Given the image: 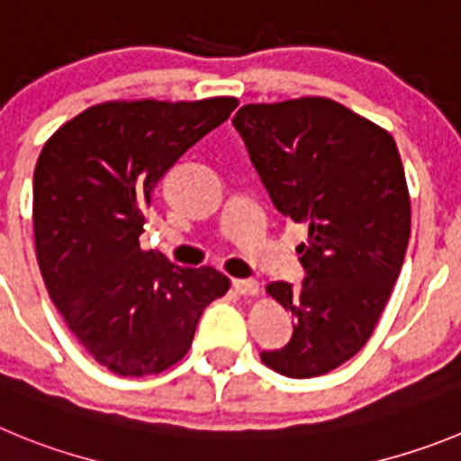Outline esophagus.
Returning a JSON list of instances; mask_svg holds the SVG:
<instances>
[{
  "label": "esophagus",
  "mask_w": 461,
  "mask_h": 461,
  "mask_svg": "<svg viewBox=\"0 0 461 461\" xmlns=\"http://www.w3.org/2000/svg\"><path fill=\"white\" fill-rule=\"evenodd\" d=\"M236 294L240 295H257L259 294V282L257 279H231Z\"/></svg>",
  "instance_id": "1"
}]
</instances>
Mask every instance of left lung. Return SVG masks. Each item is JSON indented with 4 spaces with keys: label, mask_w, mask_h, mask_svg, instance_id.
I'll return each mask as SVG.
<instances>
[{
    "label": "left lung",
    "mask_w": 461,
    "mask_h": 461,
    "mask_svg": "<svg viewBox=\"0 0 461 461\" xmlns=\"http://www.w3.org/2000/svg\"><path fill=\"white\" fill-rule=\"evenodd\" d=\"M231 122L275 209L309 225L298 245L307 277L266 289L294 313V337L261 361L295 380L325 375L366 346L405 261L411 206L398 148L325 97L245 104Z\"/></svg>",
    "instance_id": "left-lung-1"
}]
</instances>
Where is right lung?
Here are the masks:
<instances>
[{
    "instance_id": "add662e5",
    "label": "right lung",
    "mask_w": 461,
    "mask_h": 461,
    "mask_svg": "<svg viewBox=\"0 0 461 461\" xmlns=\"http://www.w3.org/2000/svg\"><path fill=\"white\" fill-rule=\"evenodd\" d=\"M234 97L106 102L51 136L33 172L36 257L51 303L81 346L124 377L166 371L188 352L206 304L227 294L216 268L140 250L158 179L225 122Z\"/></svg>"
}]
</instances>
